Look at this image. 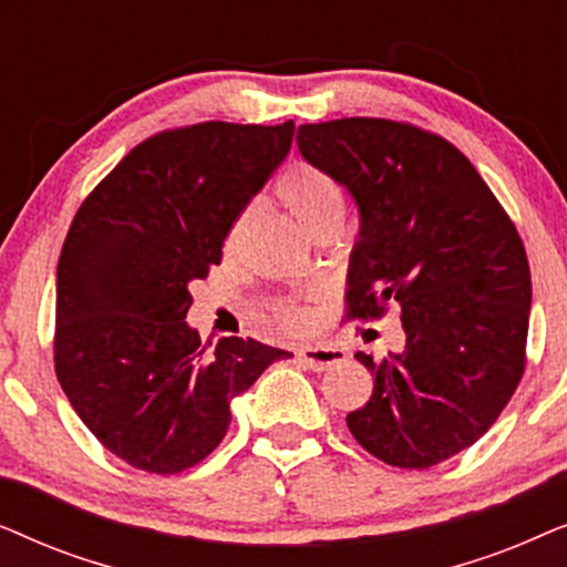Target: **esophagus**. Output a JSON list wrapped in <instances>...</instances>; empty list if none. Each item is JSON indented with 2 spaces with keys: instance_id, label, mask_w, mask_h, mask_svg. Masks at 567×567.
I'll return each instance as SVG.
<instances>
[{
  "instance_id": "1",
  "label": "esophagus",
  "mask_w": 567,
  "mask_h": 567,
  "mask_svg": "<svg viewBox=\"0 0 567 567\" xmlns=\"http://www.w3.org/2000/svg\"><path fill=\"white\" fill-rule=\"evenodd\" d=\"M299 361L312 371H328L330 367L343 363L346 353L340 351V348H332V346H309L299 351Z\"/></svg>"
}]
</instances>
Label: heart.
I'll list each match as a JSON object with an SVG mask.
<instances>
[{"mask_svg": "<svg viewBox=\"0 0 567 567\" xmlns=\"http://www.w3.org/2000/svg\"><path fill=\"white\" fill-rule=\"evenodd\" d=\"M278 196H281L286 208L297 216L301 227H305L312 237L322 227H328V224L343 221L346 200L343 193L338 188V183L332 181L324 169L309 165V162H297V165L286 169L281 181H278ZM250 216L252 208H245V212L237 216L235 224H231L229 243H237L239 235H243L247 227V221H250ZM276 320L281 322L284 330L301 332L309 324V315L301 307L278 305Z\"/></svg>", "mask_w": 567, "mask_h": 567, "instance_id": "1", "label": "heart"}]
</instances>
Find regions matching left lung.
I'll list each match as a JSON object with an SVG mask.
<instances>
[{"mask_svg":"<svg viewBox=\"0 0 567 567\" xmlns=\"http://www.w3.org/2000/svg\"><path fill=\"white\" fill-rule=\"evenodd\" d=\"M297 144L359 206L348 317L402 309V351L355 353L374 392L348 429L392 467H433L475 444L522 382L532 309L522 237L472 162L429 131L340 118L299 126Z\"/></svg>","mask_w":567,"mask_h":567,"instance_id":"left-lung-1","label":"left lung"}]
</instances>
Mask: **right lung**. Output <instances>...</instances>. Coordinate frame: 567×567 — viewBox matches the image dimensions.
<instances>
[{"mask_svg":"<svg viewBox=\"0 0 567 567\" xmlns=\"http://www.w3.org/2000/svg\"><path fill=\"white\" fill-rule=\"evenodd\" d=\"M293 121H208L146 138L84 198L56 268L53 361L100 444L175 475L227 436L229 402L289 351L200 343L188 286L221 262L231 224L291 150Z\"/></svg>","mask_w":567,"mask_h":567,"instance_id":"1","label":"right lung"}]
</instances>
